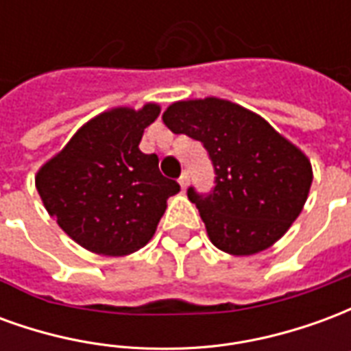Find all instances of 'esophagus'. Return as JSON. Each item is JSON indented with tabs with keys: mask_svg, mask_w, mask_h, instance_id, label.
Here are the masks:
<instances>
[{
	"mask_svg": "<svg viewBox=\"0 0 351 351\" xmlns=\"http://www.w3.org/2000/svg\"><path fill=\"white\" fill-rule=\"evenodd\" d=\"M188 180H190V176H188V173L184 171L182 175H180V178H178V184H180V188H182V190H186V186H188Z\"/></svg>",
	"mask_w": 351,
	"mask_h": 351,
	"instance_id": "esophagus-1",
	"label": "esophagus"
}]
</instances>
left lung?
Returning a JSON list of instances; mask_svg holds the SVG:
<instances>
[{
  "label": "left lung",
  "mask_w": 351,
  "mask_h": 351,
  "mask_svg": "<svg viewBox=\"0 0 351 351\" xmlns=\"http://www.w3.org/2000/svg\"><path fill=\"white\" fill-rule=\"evenodd\" d=\"M173 133L201 141L216 171L208 195L188 197L218 250L254 256L286 235L312 186V163L265 118L220 97L175 101L161 116Z\"/></svg>",
  "instance_id": "obj_1"
}]
</instances>
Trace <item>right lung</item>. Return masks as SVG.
<instances>
[{
    "label": "right lung",
    "mask_w": 351,
    "mask_h": 351,
    "mask_svg": "<svg viewBox=\"0 0 351 351\" xmlns=\"http://www.w3.org/2000/svg\"><path fill=\"white\" fill-rule=\"evenodd\" d=\"M158 103L93 116L37 175L47 213L73 241L99 256H128L156 233L167 199L180 191L160 173L158 156L138 150L160 116Z\"/></svg>",
    "instance_id": "1"
}]
</instances>
